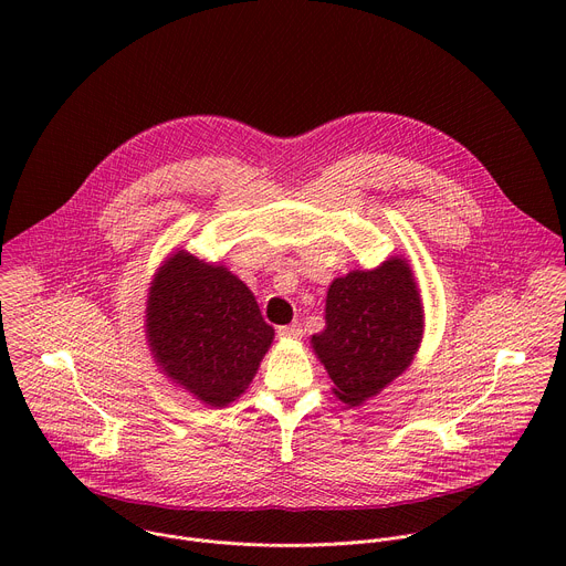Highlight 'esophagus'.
Instances as JSON below:
<instances>
[{"instance_id":"1","label":"esophagus","mask_w":566,"mask_h":566,"mask_svg":"<svg viewBox=\"0 0 566 566\" xmlns=\"http://www.w3.org/2000/svg\"><path fill=\"white\" fill-rule=\"evenodd\" d=\"M302 334H304V329H302V325H297V322H293V325H286V327H280V329H277V336H280V338H293V340H297V338H302Z\"/></svg>"}]
</instances>
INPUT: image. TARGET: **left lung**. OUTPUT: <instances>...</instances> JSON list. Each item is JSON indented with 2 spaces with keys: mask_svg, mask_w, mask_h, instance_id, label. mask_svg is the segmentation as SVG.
Here are the masks:
<instances>
[{
  "mask_svg": "<svg viewBox=\"0 0 566 566\" xmlns=\"http://www.w3.org/2000/svg\"><path fill=\"white\" fill-rule=\"evenodd\" d=\"M327 327L311 338L349 408L376 396L412 363L423 336V306L410 266L394 258L376 271L334 280Z\"/></svg>",
  "mask_w": 566,
  "mask_h": 566,
  "instance_id": "obj_1",
  "label": "left lung"
}]
</instances>
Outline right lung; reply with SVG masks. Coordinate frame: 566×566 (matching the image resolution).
I'll return each instance as SVG.
<instances>
[{"label": "right lung", "instance_id": "obj_1", "mask_svg": "<svg viewBox=\"0 0 566 566\" xmlns=\"http://www.w3.org/2000/svg\"><path fill=\"white\" fill-rule=\"evenodd\" d=\"M147 340L172 380L221 408L253 380L273 327L244 282L179 251L151 282Z\"/></svg>", "mask_w": 566, "mask_h": 566}]
</instances>
